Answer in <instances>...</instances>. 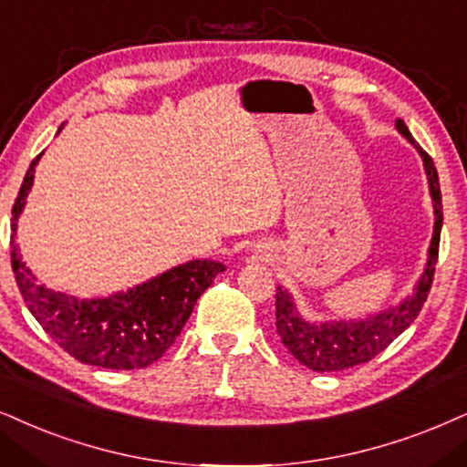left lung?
Masks as SVG:
<instances>
[{
  "label": "left lung",
  "instance_id": "left-lung-1",
  "mask_svg": "<svg viewBox=\"0 0 467 467\" xmlns=\"http://www.w3.org/2000/svg\"><path fill=\"white\" fill-rule=\"evenodd\" d=\"M397 129L405 135L411 144L420 152L424 170L429 176V192L433 198V239L429 245V261L424 271L414 286V295H407L397 308H388L379 315L359 318V321H334V323H308L299 317L295 308L291 293L277 286L275 291V329L280 336L282 345L291 351V356L308 366L317 373H334V370H345L351 366L370 362L375 356L386 349L390 342L405 332L411 323L416 321L418 312L427 302L431 285H433L435 265H438L440 252V233H441V192L438 181V170H435L433 159L424 152L416 140L411 138L410 129L403 120H397Z\"/></svg>",
  "mask_w": 467,
  "mask_h": 467
}]
</instances>
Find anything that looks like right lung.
Segmentation results:
<instances>
[{
	"label": "right lung",
	"mask_w": 467,
	"mask_h": 467,
	"mask_svg": "<svg viewBox=\"0 0 467 467\" xmlns=\"http://www.w3.org/2000/svg\"><path fill=\"white\" fill-rule=\"evenodd\" d=\"M38 159L40 155L29 163L15 200L13 233L27 192L32 190ZM10 256L23 302L40 327L79 362L114 370L144 368L157 362L174 345L200 295L213 285L217 274L226 271L215 261H190L127 293L103 299H77L38 285L21 261L15 234Z\"/></svg>",
	"instance_id": "add662e5"
}]
</instances>
